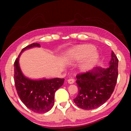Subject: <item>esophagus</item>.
Wrapping results in <instances>:
<instances>
[{"label":"esophagus","mask_w":131,"mask_h":131,"mask_svg":"<svg viewBox=\"0 0 131 131\" xmlns=\"http://www.w3.org/2000/svg\"><path fill=\"white\" fill-rule=\"evenodd\" d=\"M67 82L69 84H73L74 82V80L73 79H69L67 80Z\"/></svg>","instance_id":"obj_1"}]
</instances>
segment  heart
I'll use <instances>...</instances> for the list:
<instances>
[{
  "instance_id": "1",
  "label": "heart",
  "mask_w": 131,
  "mask_h": 131,
  "mask_svg": "<svg viewBox=\"0 0 131 131\" xmlns=\"http://www.w3.org/2000/svg\"><path fill=\"white\" fill-rule=\"evenodd\" d=\"M95 48L92 45H82L72 49L70 52L69 59L73 61H79L84 58L79 65L82 71H87L90 70L98 58V53Z\"/></svg>"
}]
</instances>
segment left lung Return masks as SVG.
I'll use <instances>...</instances> for the list:
<instances>
[{"label": "left lung", "instance_id": "8db88e82", "mask_svg": "<svg viewBox=\"0 0 131 131\" xmlns=\"http://www.w3.org/2000/svg\"><path fill=\"white\" fill-rule=\"evenodd\" d=\"M106 69L96 67L88 72L76 76L78 95L73 100L80 108L89 110L96 108L110 98L117 82L118 59L113 51Z\"/></svg>", "mask_w": 131, "mask_h": 131}]
</instances>
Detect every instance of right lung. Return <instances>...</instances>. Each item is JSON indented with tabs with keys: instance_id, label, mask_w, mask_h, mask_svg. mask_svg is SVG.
<instances>
[{
	"instance_id": "obj_1",
	"label": "right lung",
	"mask_w": 131,
	"mask_h": 131,
	"mask_svg": "<svg viewBox=\"0 0 131 131\" xmlns=\"http://www.w3.org/2000/svg\"><path fill=\"white\" fill-rule=\"evenodd\" d=\"M40 47V44L33 43L23 48L14 62V82L17 94L23 104L37 113L48 112L54 105L56 91L63 85L64 79L54 78L33 80L23 74L19 64V58L26 49Z\"/></svg>"
}]
</instances>
